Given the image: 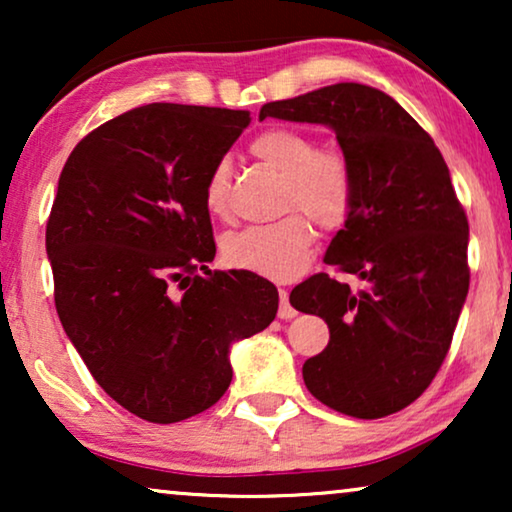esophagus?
Listing matches in <instances>:
<instances>
[{"instance_id": "1", "label": "esophagus", "mask_w": 512, "mask_h": 512, "mask_svg": "<svg viewBox=\"0 0 512 512\" xmlns=\"http://www.w3.org/2000/svg\"><path fill=\"white\" fill-rule=\"evenodd\" d=\"M279 319H293L296 317V310H293V305L289 303V291L286 289H279Z\"/></svg>"}]
</instances>
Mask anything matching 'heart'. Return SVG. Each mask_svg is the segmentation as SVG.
Instances as JSON below:
<instances>
[{
	"instance_id": "obj_1",
	"label": "heart",
	"mask_w": 512,
	"mask_h": 512,
	"mask_svg": "<svg viewBox=\"0 0 512 512\" xmlns=\"http://www.w3.org/2000/svg\"><path fill=\"white\" fill-rule=\"evenodd\" d=\"M249 153L286 177L284 219L249 226L223 237L228 265L270 279H291L305 270L312 254L314 223L321 230L345 226L354 209L356 179L352 163L340 151L319 149L310 132L272 125L251 139ZM233 167L216 160L202 186V205L212 216H228Z\"/></svg>"
}]
</instances>
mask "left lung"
<instances>
[{"label":"left lung","instance_id":"8db88e82","mask_svg":"<svg viewBox=\"0 0 512 512\" xmlns=\"http://www.w3.org/2000/svg\"><path fill=\"white\" fill-rule=\"evenodd\" d=\"M265 116L333 128L356 179L354 209L324 261L366 286L319 272L289 296L331 331L305 361V387L342 415H394L443 366L471 282L468 219L443 153L401 104L361 83L268 102Z\"/></svg>","mask_w":512,"mask_h":512}]
</instances>
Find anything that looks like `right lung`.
<instances>
[{
    "label": "right lung",
    "mask_w": 512,
    "mask_h": 512,
    "mask_svg": "<svg viewBox=\"0 0 512 512\" xmlns=\"http://www.w3.org/2000/svg\"><path fill=\"white\" fill-rule=\"evenodd\" d=\"M249 123V111L146 104L88 132L62 167L46 223L55 310L95 382L146 422L212 408L233 380L230 345L277 314L268 279L207 270L202 186Z\"/></svg>",
    "instance_id": "right-lung-1"
}]
</instances>
